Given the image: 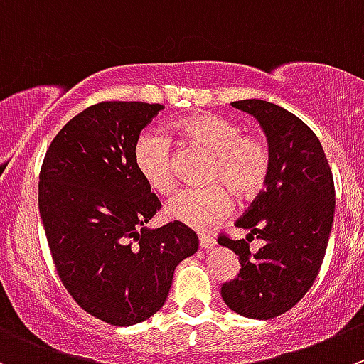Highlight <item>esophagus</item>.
<instances>
[{
  "label": "esophagus",
  "mask_w": 364,
  "mask_h": 364,
  "mask_svg": "<svg viewBox=\"0 0 364 364\" xmlns=\"http://www.w3.org/2000/svg\"><path fill=\"white\" fill-rule=\"evenodd\" d=\"M216 247V240L210 236H200V248L203 250H210V248Z\"/></svg>",
  "instance_id": "34e87169"
}]
</instances>
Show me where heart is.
<instances>
[{
  "label": "heart",
  "mask_w": 364,
  "mask_h": 364,
  "mask_svg": "<svg viewBox=\"0 0 364 364\" xmlns=\"http://www.w3.org/2000/svg\"><path fill=\"white\" fill-rule=\"evenodd\" d=\"M178 134L191 144L214 155L210 182H221L237 198H254L266 184L272 151L259 134H243L237 121L216 114H198L182 119ZM134 166L148 189L169 195L175 189V164L168 137L143 132L134 143ZM232 209V198L223 186L180 189L166 205V216L195 230H209Z\"/></svg>",
  "instance_id": "b5f03b06"
}]
</instances>
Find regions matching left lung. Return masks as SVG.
I'll return each instance as SVG.
<instances>
[{
	"mask_svg": "<svg viewBox=\"0 0 364 364\" xmlns=\"http://www.w3.org/2000/svg\"><path fill=\"white\" fill-rule=\"evenodd\" d=\"M232 107L259 121L272 166L264 191L236 221L264 247L252 254L245 240L218 237L241 264L236 279L221 286V299L241 316L269 320L296 306L320 272L334 220V180L320 139L300 117L262 100Z\"/></svg>",
	"mask_w": 364,
	"mask_h": 364,
	"instance_id": "left-lung-1",
	"label": "left lung"
}]
</instances>
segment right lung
<instances>
[{
    "mask_svg": "<svg viewBox=\"0 0 364 364\" xmlns=\"http://www.w3.org/2000/svg\"><path fill=\"white\" fill-rule=\"evenodd\" d=\"M164 107L102 102L65 123L39 175V213L51 257L75 302L124 327L148 320L168 299L175 268L198 250V236L171 221L134 166V143Z\"/></svg>",
    "mask_w": 364,
    "mask_h": 364,
    "instance_id": "right-lung-1",
    "label": "right lung"
}]
</instances>
